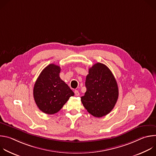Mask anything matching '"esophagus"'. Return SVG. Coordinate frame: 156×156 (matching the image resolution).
Segmentation results:
<instances>
[{
    "label": "esophagus",
    "mask_w": 156,
    "mask_h": 156,
    "mask_svg": "<svg viewBox=\"0 0 156 156\" xmlns=\"http://www.w3.org/2000/svg\"><path fill=\"white\" fill-rule=\"evenodd\" d=\"M75 94L76 96H78L80 95L79 91H78V90H75Z\"/></svg>",
    "instance_id": "esophagus-1"
}]
</instances>
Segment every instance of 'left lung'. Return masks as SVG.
<instances>
[{
	"mask_svg": "<svg viewBox=\"0 0 156 156\" xmlns=\"http://www.w3.org/2000/svg\"><path fill=\"white\" fill-rule=\"evenodd\" d=\"M81 101L87 112L99 118L110 113L119 98L117 83L110 69L103 63L94 64L89 69Z\"/></svg>",
	"mask_w": 156,
	"mask_h": 156,
	"instance_id": "8db88e82",
	"label": "left lung"
}]
</instances>
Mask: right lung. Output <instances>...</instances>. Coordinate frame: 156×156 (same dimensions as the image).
Instances as JSON below:
<instances>
[{
	"mask_svg": "<svg viewBox=\"0 0 156 156\" xmlns=\"http://www.w3.org/2000/svg\"><path fill=\"white\" fill-rule=\"evenodd\" d=\"M60 67L49 64L44 69L34 86L33 96L37 107L46 114H54L62 108L74 93L59 76Z\"/></svg>",
	"mask_w": 156,
	"mask_h": 156,
	"instance_id": "right-lung-1",
	"label": "right lung"
}]
</instances>
